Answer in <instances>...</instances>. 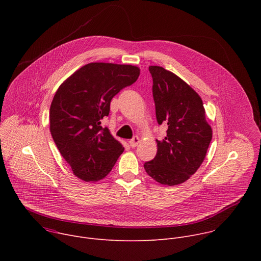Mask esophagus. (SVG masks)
Masks as SVG:
<instances>
[{
    "label": "esophagus",
    "instance_id": "34e87169",
    "mask_svg": "<svg viewBox=\"0 0 261 261\" xmlns=\"http://www.w3.org/2000/svg\"><path fill=\"white\" fill-rule=\"evenodd\" d=\"M139 141H140L139 137H138V136H134V137L129 141V143H130V145H131L132 147H135V146H137V145H138Z\"/></svg>",
    "mask_w": 261,
    "mask_h": 261
}]
</instances>
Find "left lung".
Here are the masks:
<instances>
[{"instance_id": "8db88e82", "label": "left lung", "mask_w": 261, "mask_h": 261, "mask_svg": "<svg viewBox=\"0 0 261 261\" xmlns=\"http://www.w3.org/2000/svg\"><path fill=\"white\" fill-rule=\"evenodd\" d=\"M159 125L166 136L156 140V157L144 163L146 173L161 185L189 179L202 164L213 137L200 96L180 77L160 66L148 67Z\"/></svg>"}]
</instances>
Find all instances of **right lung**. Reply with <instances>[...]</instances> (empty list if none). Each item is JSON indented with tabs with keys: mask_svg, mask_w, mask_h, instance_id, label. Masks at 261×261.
<instances>
[{
	"mask_svg": "<svg viewBox=\"0 0 261 261\" xmlns=\"http://www.w3.org/2000/svg\"><path fill=\"white\" fill-rule=\"evenodd\" d=\"M137 66L90 63L70 75L56 92L49 110V129L73 174L85 181L104 178L124 146L101 126L110 101L135 83Z\"/></svg>",
	"mask_w": 261,
	"mask_h": 261,
	"instance_id": "right-lung-1",
	"label": "right lung"
}]
</instances>
